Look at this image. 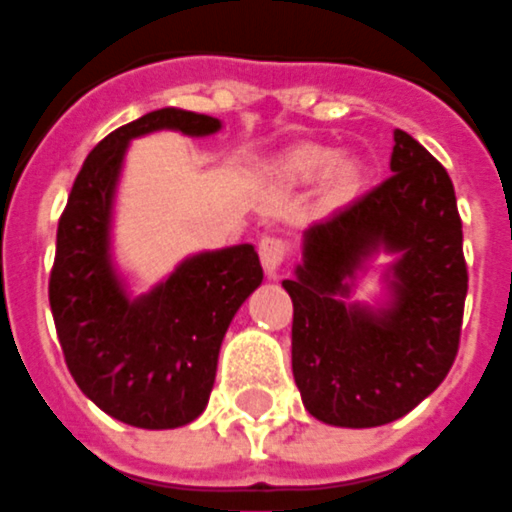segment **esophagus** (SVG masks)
Here are the masks:
<instances>
[{
    "label": "esophagus",
    "instance_id": "1",
    "mask_svg": "<svg viewBox=\"0 0 512 512\" xmlns=\"http://www.w3.org/2000/svg\"><path fill=\"white\" fill-rule=\"evenodd\" d=\"M288 256V243L282 240V237H261L259 243V259H261V267L267 272L269 277H277L280 275V267L282 261Z\"/></svg>",
    "mask_w": 512,
    "mask_h": 512
}]
</instances>
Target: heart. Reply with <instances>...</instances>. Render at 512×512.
Returning <instances> with one entry per match:
<instances>
[{"label": "heart", "mask_w": 512, "mask_h": 512, "mask_svg": "<svg viewBox=\"0 0 512 512\" xmlns=\"http://www.w3.org/2000/svg\"><path fill=\"white\" fill-rule=\"evenodd\" d=\"M290 174L301 182L325 177V192L330 203H346L362 185V163L357 158H335L333 150L320 145L296 147L288 158Z\"/></svg>", "instance_id": "b5f03b06"}]
</instances>
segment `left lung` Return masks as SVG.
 <instances>
[{
  "label": "left lung",
  "instance_id": "1",
  "mask_svg": "<svg viewBox=\"0 0 512 512\" xmlns=\"http://www.w3.org/2000/svg\"><path fill=\"white\" fill-rule=\"evenodd\" d=\"M391 177L301 237L282 288L293 298V378L309 415L375 428L418 407L457 357L468 269L452 179L396 129ZM380 252L394 255L378 302H351Z\"/></svg>",
  "mask_w": 512,
  "mask_h": 512
}]
</instances>
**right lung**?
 Listing matches in <instances>:
<instances>
[{
    "label": "right lung",
    "instance_id": "1",
    "mask_svg": "<svg viewBox=\"0 0 512 512\" xmlns=\"http://www.w3.org/2000/svg\"><path fill=\"white\" fill-rule=\"evenodd\" d=\"M222 121L182 108L145 113L87 155L57 224L49 306L76 386L134 428H179L206 410L224 333L264 269L251 243L182 259L132 293L113 259V211L132 140L153 132L208 137Z\"/></svg>",
    "mask_w": 512,
    "mask_h": 512
}]
</instances>
